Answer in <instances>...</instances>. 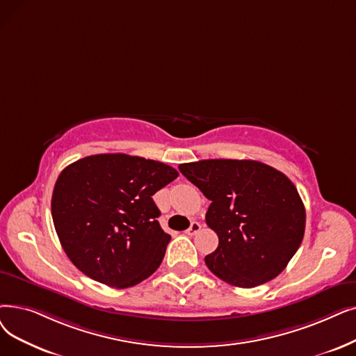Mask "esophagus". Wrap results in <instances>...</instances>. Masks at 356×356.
Masks as SVG:
<instances>
[{
    "mask_svg": "<svg viewBox=\"0 0 356 356\" xmlns=\"http://www.w3.org/2000/svg\"><path fill=\"white\" fill-rule=\"evenodd\" d=\"M200 231V224L199 222H196V221H193L192 224H191V227L186 229V234H189V236H195L196 233H199Z\"/></svg>",
    "mask_w": 356,
    "mask_h": 356,
    "instance_id": "esophagus-1",
    "label": "esophagus"
}]
</instances>
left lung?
Here are the masks:
<instances>
[{
	"label": "left lung",
	"mask_w": 356,
	"mask_h": 356,
	"mask_svg": "<svg viewBox=\"0 0 356 356\" xmlns=\"http://www.w3.org/2000/svg\"><path fill=\"white\" fill-rule=\"evenodd\" d=\"M209 200L207 224L218 247L205 257L229 285L254 288L272 281L301 245L305 208L280 170L254 160H200L179 165Z\"/></svg>",
	"instance_id": "obj_1"
}]
</instances>
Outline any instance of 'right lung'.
I'll return each instance as SVG.
<instances>
[{"label":"right lung","instance_id":"1","mask_svg":"<svg viewBox=\"0 0 356 356\" xmlns=\"http://www.w3.org/2000/svg\"><path fill=\"white\" fill-rule=\"evenodd\" d=\"M179 173L128 154H97L65 167L52 220L70 260L91 280L129 288L157 270L170 241L152 195Z\"/></svg>","mask_w":356,"mask_h":356}]
</instances>
